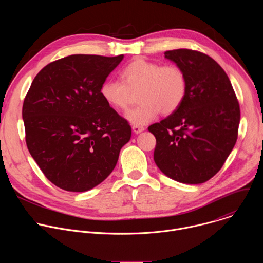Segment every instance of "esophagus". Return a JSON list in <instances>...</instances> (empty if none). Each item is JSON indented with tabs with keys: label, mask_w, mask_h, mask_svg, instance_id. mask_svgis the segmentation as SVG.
<instances>
[{
	"label": "esophagus",
	"mask_w": 263,
	"mask_h": 263,
	"mask_svg": "<svg viewBox=\"0 0 263 263\" xmlns=\"http://www.w3.org/2000/svg\"><path fill=\"white\" fill-rule=\"evenodd\" d=\"M132 130H133V132H134V133L139 134V133H141L142 131H144V130H145V128H144L143 126H137V125H134V126H132Z\"/></svg>",
	"instance_id": "34e87169"
}]
</instances>
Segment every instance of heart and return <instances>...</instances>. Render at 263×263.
I'll list each match as a JSON object with an SVG mask.
<instances>
[{
	"mask_svg": "<svg viewBox=\"0 0 263 263\" xmlns=\"http://www.w3.org/2000/svg\"><path fill=\"white\" fill-rule=\"evenodd\" d=\"M119 80H105L100 87L103 100L116 110H126L132 93L140 103L130 110L126 119L133 125L143 126L153 121L161 111L170 115L182 104L186 95V77L175 64L160 65L143 58L130 61L121 71Z\"/></svg>",
	"mask_w": 263,
	"mask_h": 263,
	"instance_id": "b5f03b06",
	"label": "heart"
}]
</instances>
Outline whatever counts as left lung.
<instances>
[{"label":"left lung","instance_id":"1","mask_svg":"<svg viewBox=\"0 0 263 263\" xmlns=\"http://www.w3.org/2000/svg\"><path fill=\"white\" fill-rule=\"evenodd\" d=\"M186 77V95L171 116L149 126L156 137L154 161L168 178L201 184L212 178L233 149L240 121L237 98L227 73L206 54L166 51Z\"/></svg>","mask_w":263,"mask_h":263}]
</instances>
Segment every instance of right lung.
Instances as JSON below:
<instances>
[{"instance_id": "right-lung-1", "label": "right lung", "mask_w": 263, "mask_h": 263, "mask_svg": "<svg viewBox=\"0 0 263 263\" xmlns=\"http://www.w3.org/2000/svg\"><path fill=\"white\" fill-rule=\"evenodd\" d=\"M124 55H70L34 78L23 105L26 143L59 189L83 193L117 165L131 127L101 97L100 87Z\"/></svg>"}]
</instances>
